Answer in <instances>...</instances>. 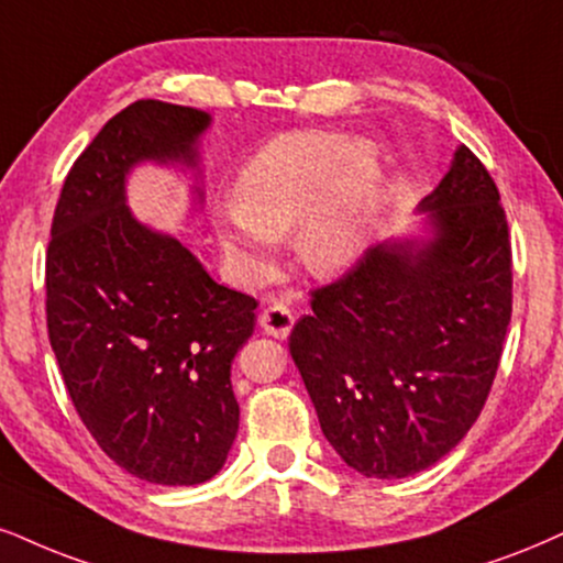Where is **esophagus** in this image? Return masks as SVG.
I'll use <instances>...</instances> for the list:
<instances>
[{
    "label": "esophagus",
    "mask_w": 563,
    "mask_h": 563,
    "mask_svg": "<svg viewBox=\"0 0 563 563\" xmlns=\"http://www.w3.org/2000/svg\"><path fill=\"white\" fill-rule=\"evenodd\" d=\"M261 325L266 334L276 336V339H287L289 331H292V325H295L292 308L284 302H271L268 308H263Z\"/></svg>",
    "instance_id": "34e87169"
}]
</instances>
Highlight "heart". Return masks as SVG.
I'll use <instances>...</instances> for the list:
<instances>
[{
    "label": "heart",
    "mask_w": 563,
    "mask_h": 563,
    "mask_svg": "<svg viewBox=\"0 0 563 563\" xmlns=\"http://www.w3.org/2000/svg\"><path fill=\"white\" fill-rule=\"evenodd\" d=\"M380 158L371 143L329 130L284 133L245 164L238 200L219 208L229 258L250 279L274 268L276 240L295 229V255L313 274L357 261L371 238Z\"/></svg>",
    "instance_id": "1"
}]
</instances>
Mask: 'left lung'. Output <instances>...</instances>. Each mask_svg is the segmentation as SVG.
<instances>
[{
	"label": "left lung",
	"mask_w": 563,
	"mask_h": 563,
	"mask_svg": "<svg viewBox=\"0 0 563 563\" xmlns=\"http://www.w3.org/2000/svg\"><path fill=\"white\" fill-rule=\"evenodd\" d=\"M420 208L433 240L367 247L289 334L323 435L378 481L422 473L467 435L511 321L509 221L467 145Z\"/></svg>",
	"instance_id": "1"
}]
</instances>
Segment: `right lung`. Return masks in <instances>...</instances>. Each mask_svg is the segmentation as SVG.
Wrapping results in <instances>:
<instances>
[{"label":"right lung","mask_w":563,"mask_h":563,"mask_svg":"<svg viewBox=\"0 0 563 563\" xmlns=\"http://www.w3.org/2000/svg\"><path fill=\"white\" fill-rule=\"evenodd\" d=\"M206 112L130 103L75 158L46 250V325L82 426L130 475L196 485L227 462L240 428L232 360L258 300L217 284L175 238L124 206L133 164H196Z\"/></svg>","instance_id":"obj_1"}]
</instances>
